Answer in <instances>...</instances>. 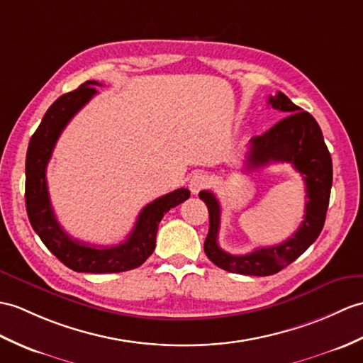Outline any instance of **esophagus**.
<instances>
[{"label": "esophagus", "mask_w": 363, "mask_h": 363, "mask_svg": "<svg viewBox=\"0 0 363 363\" xmlns=\"http://www.w3.org/2000/svg\"><path fill=\"white\" fill-rule=\"evenodd\" d=\"M206 185H207V178H206V174H202V173H195L189 181V189L193 195H198V193L204 189Z\"/></svg>", "instance_id": "1"}]
</instances>
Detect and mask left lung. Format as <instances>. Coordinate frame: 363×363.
Instances as JSON below:
<instances>
[{
	"instance_id": "8db88e82",
	"label": "left lung",
	"mask_w": 363,
	"mask_h": 363,
	"mask_svg": "<svg viewBox=\"0 0 363 363\" xmlns=\"http://www.w3.org/2000/svg\"><path fill=\"white\" fill-rule=\"evenodd\" d=\"M274 109L284 113L271 130L250 139L246 170L272 162H288L303 176L306 185L305 220L291 238L272 247H259L246 255H232L218 244L221 207L212 191L202 190L199 198L208 208L210 227L204 242L208 259L227 272L266 277L280 272L296 261L323 229L333 185V161L317 121L306 111L277 92L267 100Z\"/></svg>"
}]
</instances>
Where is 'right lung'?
<instances>
[{"instance_id":"1","label":"right lung","mask_w":363,"mask_h":363,"mask_svg":"<svg viewBox=\"0 0 363 363\" xmlns=\"http://www.w3.org/2000/svg\"><path fill=\"white\" fill-rule=\"evenodd\" d=\"M94 86H102V83L88 80L75 91L58 97L49 106L29 142L24 198L32 229L65 266L75 272L88 274L125 272L139 267L153 254L159 223L168 210L189 199L190 191L178 189L150 202L140 210L128 238L117 246H91L71 238L62 229L50 206L46 167L65 126L97 94Z\"/></svg>"}]
</instances>
